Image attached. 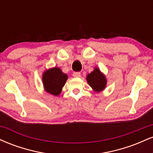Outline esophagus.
I'll return each instance as SVG.
<instances>
[{
    "label": "esophagus",
    "instance_id": "34e87169",
    "mask_svg": "<svg viewBox=\"0 0 153 153\" xmlns=\"http://www.w3.org/2000/svg\"><path fill=\"white\" fill-rule=\"evenodd\" d=\"M73 75L74 78H79L80 76V72H74Z\"/></svg>",
    "mask_w": 153,
    "mask_h": 153
}]
</instances>
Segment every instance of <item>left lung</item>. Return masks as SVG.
Masks as SVG:
<instances>
[{
    "label": "left lung",
    "instance_id": "left-lung-1",
    "mask_svg": "<svg viewBox=\"0 0 153 153\" xmlns=\"http://www.w3.org/2000/svg\"><path fill=\"white\" fill-rule=\"evenodd\" d=\"M86 80L88 85L92 88L93 91L96 93L101 92L106 87L107 80L106 75L101 73L97 67H96L91 73L87 75Z\"/></svg>",
    "mask_w": 153,
    "mask_h": 153
}]
</instances>
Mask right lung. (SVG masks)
Wrapping results in <instances>:
<instances>
[{
    "mask_svg": "<svg viewBox=\"0 0 153 153\" xmlns=\"http://www.w3.org/2000/svg\"><path fill=\"white\" fill-rule=\"evenodd\" d=\"M68 75L64 73L57 67L49 68L43 73L42 83L45 91L53 96H57L68 80Z\"/></svg>",
    "mask_w": 153,
    "mask_h": 153,
    "instance_id": "right-lung-1",
    "label": "right lung"
}]
</instances>
